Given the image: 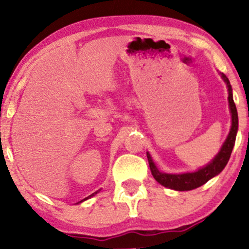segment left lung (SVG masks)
<instances>
[{
  "instance_id": "1",
  "label": "left lung",
  "mask_w": 249,
  "mask_h": 249,
  "mask_svg": "<svg viewBox=\"0 0 249 249\" xmlns=\"http://www.w3.org/2000/svg\"><path fill=\"white\" fill-rule=\"evenodd\" d=\"M221 78H222L224 83L227 84L228 87V101H229V107H230V113H231V128L229 131V135L226 139V142H223L222 147L219 151V153L215 155L212 161L209 164H206L203 168L194 172H185V173H165L161 172L158 169V166L155 165L154 161L152 160V156L147 152V160L149 163V168H151V172L154 179L159 183H161L162 186L166 187V188L173 189V190H179V192H186V190H192L198 187L203 186L204 183H206L210 179L214 178V177L219 175L222 170L226 168L228 161H229L231 152L236 142V136L238 131V113L236 104L233 102L232 97V88H231L230 81L228 79L227 76L224 73H221Z\"/></svg>"
}]
</instances>
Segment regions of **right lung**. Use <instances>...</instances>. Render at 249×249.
Segmentation results:
<instances>
[{
  "mask_svg": "<svg viewBox=\"0 0 249 249\" xmlns=\"http://www.w3.org/2000/svg\"><path fill=\"white\" fill-rule=\"evenodd\" d=\"M98 192H100V190H97V192H95V193H93V194H91V195H89V196H88V197H86V198H84L83 200H80V202H79V203H81V202H84V200H87L88 198H90V197H93V196H95V195H96V194H97Z\"/></svg>",
  "mask_w": 249,
  "mask_h": 249,
  "instance_id": "1",
  "label": "right lung"
}]
</instances>
